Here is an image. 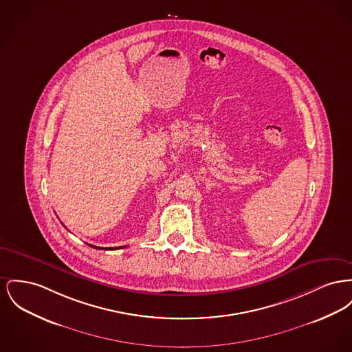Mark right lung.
Returning a JSON list of instances; mask_svg holds the SVG:
<instances>
[{
  "label": "right lung",
  "instance_id": "right-lung-1",
  "mask_svg": "<svg viewBox=\"0 0 352 352\" xmlns=\"http://www.w3.org/2000/svg\"><path fill=\"white\" fill-rule=\"evenodd\" d=\"M90 248H100V250H116V248H96V246H93V245H90Z\"/></svg>",
  "mask_w": 352,
  "mask_h": 352
}]
</instances>
